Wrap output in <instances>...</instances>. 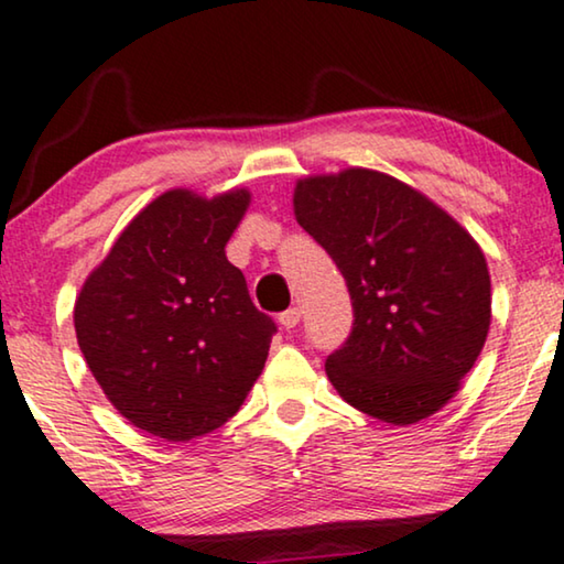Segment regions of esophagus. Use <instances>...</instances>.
Here are the masks:
<instances>
[{
	"instance_id": "esophagus-1",
	"label": "esophagus",
	"mask_w": 564,
	"mask_h": 564,
	"mask_svg": "<svg viewBox=\"0 0 564 564\" xmlns=\"http://www.w3.org/2000/svg\"><path fill=\"white\" fill-rule=\"evenodd\" d=\"M299 319H302V310H299V306H291V310H286V312L278 314V322H281V325L286 327V329L296 327V325H299Z\"/></svg>"
}]
</instances>
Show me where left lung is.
Listing matches in <instances>:
<instances>
[{
  "label": "left lung",
  "mask_w": 564,
  "mask_h": 564,
  "mask_svg": "<svg viewBox=\"0 0 564 564\" xmlns=\"http://www.w3.org/2000/svg\"><path fill=\"white\" fill-rule=\"evenodd\" d=\"M294 212L350 291L352 329L325 360L333 387L392 425L438 412L490 329L479 245L415 187L373 170L299 180Z\"/></svg>",
  "instance_id": "obj_1"
}]
</instances>
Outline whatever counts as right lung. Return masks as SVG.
Wrapping results in <instances>:
<instances>
[{"label":"right lung","mask_w":564,"mask_h":564,"mask_svg":"<svg viewBox=\"0 0 564 564\" xmlns=\"http://www.w3.org/2000/svg\"><path fill=\"white\" fill-rule=\"evenodd\" d=\"M250 193L152 200L87 278L74 329L120 415L167 441L221 427L265 366L275 322L252 304L229 237Z\"/></svg>","instance_id":"add662e5"}]
</instances>
